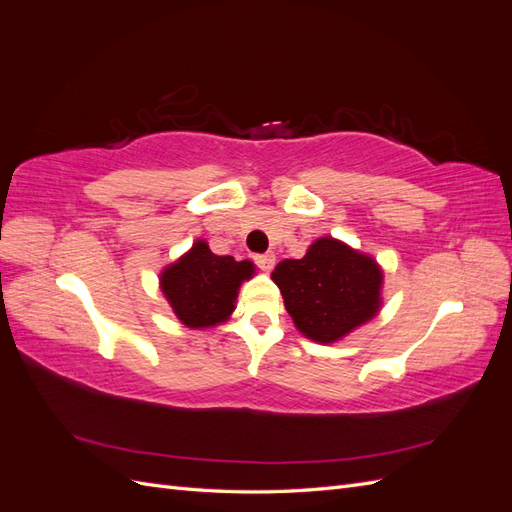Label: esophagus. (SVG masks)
<instances>
[{
    "instance_id": "obj_1",
    "label": "esophagus",
    "mask_w": 512,
    "mask_h": 512,
    "mask_svg": "<svg viewBox=\"0 0 512 512\" xmlns=\"http://www.w3.org/2000/svg\"><path fill=\"white\" fill-rule=\"evenodd\" d=\"M254 262L262 269V271H271L273 265H275V254L273 252H267V254H256L254 256Z\"/></svg>"
}]
</instances>
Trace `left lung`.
I'll use <instances>...</instances> for the list:
<instances>
[{
  "label": "left lung",
  "instance_id": "8db88e82",
  "mask_svg": "<svg viewBox=\"0 0 512 512\" xmlns=\"http://www.w3.org/2000/svg\"><path fill=\"white\" fill-rule=\"evenodd\" d=\"M297 329L314 342L331 344L380 307L382 271L376 260L322 237L303 258H286L271 273Z\"/></svg>",
  "mask_w": 512,
  "mask_h": 512
}]
</instances>
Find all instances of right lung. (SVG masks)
<instances>
[{
  "label": "right lung",
  "mask_w": 512,
  "mask_h": 512,
  "mask_svg": "<svg viewBox=\"0 0 512 512\" xmlns=\"http://www.w3.org/2000/svg\"><path fill=\"white\" fill-rule=\"evenodd\" d=\"M252 273L250 260L218 256L205 241H198L162 273L160 286L185 327L205 329L232 314L237 290Z\"/></svg>",
  "instance_id": "1"
}]
</instances>
